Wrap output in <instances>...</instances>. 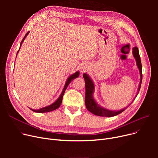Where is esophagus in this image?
I'll return each instance as SVG.
<instances>
[{"label": "esophagus", "mask_w": 158, "mask_h": 158, "mask_svg": "<svg viewBox=\"0 0 158 158\" xmlns=\"http://www.w3.org/2000/svg\"><path fill=\"white\" fill-rule=\"evenodd\" d=\"M82 70L85 71V70H86V66H82Z\"/></svg>", "instance_id": "obj_1"}]
</instances>
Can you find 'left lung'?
<instances>
[{
  "mask_svg": "<svg viewBox=\"0 0 158 158\" xmlns=\"http://www.w3.org/2000/svg\"><path fill=\"white\" fill-rule=\"evenodd\" d=\"M132 54H133V56L136 60V64L140 73L141 79H140V82H139V85L138 91V92H139L141 88V85H142V63H141L139 51L137 47H133V48H132ZM83 77L85 79V84H86L85 85V88H86L85 105L87 110L89 111H90L91 113L95 115L100 116V117H111L117 114H119L127 108V107H126V108H123L120 111H111V110L104 109V107H102L99 105H98L95 101L92 95L94 93V82H92V80H91V79L86 73L83 74Z\"/></svg>",
  "mask_w": 158,
  "mask_h": 158,
  "instance_id": "1",
  "label": "left lung"
}]
</instances>
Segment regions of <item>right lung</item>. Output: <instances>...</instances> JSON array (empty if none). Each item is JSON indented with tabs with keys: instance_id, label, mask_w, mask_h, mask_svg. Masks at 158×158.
<instances>
[{
	"instance_id": "obj_1",
	"label": "right lung",
	"mask_w": 158,
	"mask_h": 158,
	"mask_svg": "<svg viewBox=\"0 0 158 158\" xmlns=\"http://www.w3.org/2000/svg\"><path fill=\"white\" fill-rule=\"evenodd\" d=\"M29 31L27 32V34H26V35H25L24 38H23V40H22V41H21L20 46V47H21V45H22V43H23V40H25V38H26V37L27 36V35L29 34ZM19 49H20V48H19ZM19 51H18L17 53L19 52ZM79 76V72H76L75 73L72 74V76H70L68 78L67 81H66V84H65V85H64V88H63V92H62L61 95L60 96L59 98H58L57 100L55 102H54V103L52 104L51 105L45 107H43V108H41V109H40V110H32V109H31V108H30V109H31L32 111H35V112H36V113H47V112H50V111H54V110L57 109L58 107H60V106H61V104L62 100H63V95H64V92H65L66 89L67 88L69 85L70 83V82H71L72 81H73L74 79H76V78L78 77Z\"/></svg>"
}]
</instances>
